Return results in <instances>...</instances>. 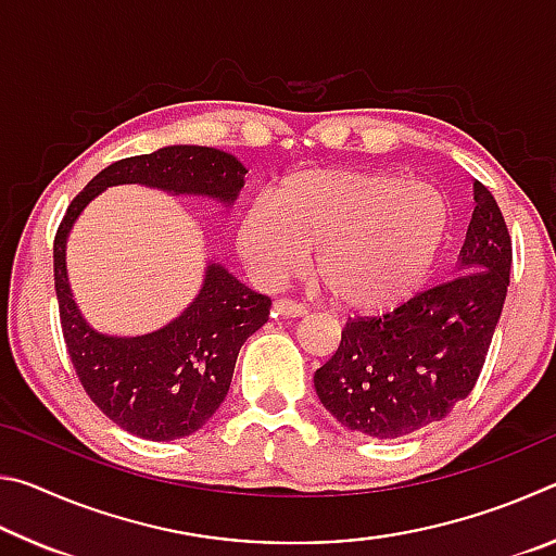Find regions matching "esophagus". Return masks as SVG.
I'll use <instances>...</instances> for the list:
<instances>
[{
	"instance_id": "1",
	"label": "esophagus",
	"mask_w": 556,
	"mask_h": 556,
	"mask_svg": "<svg viewBox=\"0 0 556 556\" xmlns=\"http://www.w3.org/2000/svg\"><path fill=\"white\" fill-rule=\"evenodd\" d=\"M271 312H275V316H281V318H299V316L306 314V306L296 304V301H289V299H277L275 304H271Z\"/></svg>"
}]
</instances>
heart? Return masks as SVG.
Returning <instances> with one entry per match:
<instances>
[{
  "label": "heart",
  "mask_w": 556,
  "mask_h": 556,
  "mask_svg": "<svg viewBox=\"0 0 556 556\" xmlns=\"http://www.w3.org/2000/svg\"><path fill=\"white\" fill-rule=\"evenodd\" d=\"M451 228L446 195L392 172L308 168L260 193L238 218L235 248L252 279L277 287L316 248L338 304L378 314L427 285Z\"/></svg>",
  "instance_id": "1"
}]
</instances>
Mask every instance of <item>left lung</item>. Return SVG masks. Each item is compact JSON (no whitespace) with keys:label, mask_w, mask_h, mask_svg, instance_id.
<instances>
[{"label":"left lung","mask_w":556,"mask_h":556,"mask_svg":"<svg viewBox=\"0 0 556 556\" xmlns=\"http://www.w3.org/2000/svg\"><path fill=\"white\" fill-rule=\"evenodd\" d=\"M473 201L458 277L380 318L348 321L338 351L314 372L318 400L345 429L370 439L409 437L473 390L513 265L510 232L481 181Z\"/></svg>","instance_id":"left-lung-1"}]
</instances>
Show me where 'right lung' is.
Masks as SVG:
<instances>
[{"instance_id":"1","label":"right lung","mask_w":556,"mask_h":556,"mask_svg":"<svg viewBox=\"0 0 556 556\" xmlns=\"http://www.w3.org/2000/svg\"><path fill=\"white\" fill-rule=\"evenodd\" d=\"M244 174L238 156L195 144L119 159L75 195L55 232V296L73 368L100 412L139 439H184L213 417L230 390L242 343L267 324L271 301L208 260L199 294L166 326L142 336L102 333L73 296L65 267L68 235L88 203L110 186L139 184L168 195H201L228 211Z\"/></svg>"}]
</instances>
